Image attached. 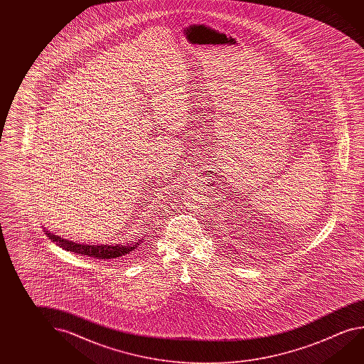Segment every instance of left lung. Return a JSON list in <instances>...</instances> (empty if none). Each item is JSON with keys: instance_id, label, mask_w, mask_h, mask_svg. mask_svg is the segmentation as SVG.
<instances>
[{"instance_id": "1", "label": "left lung", "mask_w": 364, "mask_h": 364, "mask_svg": "<svg viewBox=\"0 0 364 364\" xmlns=\"http://www.w3.org/2000/svg\"><path fill=\"white\" fill-rule=\"evenodd\" d=\"M235 251H236V249H235Z\"/></svg>"}]
</instances>
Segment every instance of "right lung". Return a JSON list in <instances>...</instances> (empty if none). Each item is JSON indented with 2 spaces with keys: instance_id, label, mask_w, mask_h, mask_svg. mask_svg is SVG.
Here are the masks:
<instances>
[{
  "instance_id": "obj_1",
  "label": "right lung",
  "mask_w": 364,
  "mask_h": 364,
  "mask_svg": "<svg viewBox=\"0 0 364 364\" xmlns=\"http://www.w3.org/2000/svg\"><path fill=\"white\" fill-rule=\"evenodd\" d=\"M44 232L48 236L50 241H53L54 244L58 245L63 250L72 251L75 254L80 255H87V257H94V259H117V257H127L132 254L133 251L137 250L138 246L142 244L144 239L139 237L136 242H127V244H107V245H89L80 244L75 242L71 240L60 237L58 235H54L53 232L48 231L46 227Z\"/></svg>"
}]
</instances>
